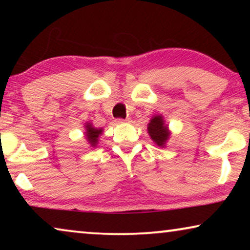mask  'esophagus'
<instances>
[{
  "mask_svg": "<svg viewBox=\"0 0 250 250\" xmlns=\"http://www.w3.org/2000/svg\"><path fill=\"white\" fill-rule=\"evenodd\" d=\"M131 122V119L129 118H126V119H118L117 123H129Z\"/></svg>",
  "mask_w": 250,
  "mask_h": 250,
  "instance_id": "esophagus-1",
  "label": "esophagus"
}]
</instances>
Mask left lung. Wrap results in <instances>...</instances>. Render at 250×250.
I'll use <instances>...</instances> for the list:
<instances>
[{"mask_svg":"<svg viewBox=\"0 0 250 250\" xmlns=\"http://www.w3.org/2000/svg\"><path fill=\"white\" fill-rule=\"evenodd\" d=\"M148 134L156 146L160 148H165L166 143L170 138L168 125L165 123L163 115H153L148 124Z\"/></svg>","mask_w":250,"mask_h":250,"instance_id":"1","label":"left lung"}]
</instances>
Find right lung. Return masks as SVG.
<instances>
[{"mask_svg":"<svg viewBox=\"0 0 250 250\" xmlns=\"http://www.w3.org/2000/svg\"><path fill=\"white\" fill-rule=\"evenodd\" d=\"M85 138H86V141L88 145H90L91 148H95L99 143V139H100V135L104 132V128H98L93 126L91 123H85Z\"/></svg>","mask_w":250,"mask_h":250,"instance_id":"add662e5","label":"right lung"}]
</instances>
